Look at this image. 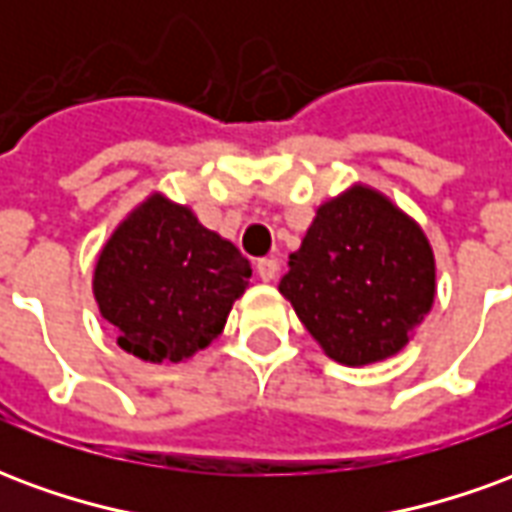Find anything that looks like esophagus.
<instances>
[{
  "mask_svg": "<svg viewBox=\"0 0 512 512\" xmlns=\"http://www.w3.org/2000/svg\"><path fill=\"white\" fill-rule=\"evenodd\" d=\"M277 271H279V263L274 257H260L257 260V274L263 282H274L277 279Z\"/></svg>",
  "mask_w": 512,
  "mask_h": 512,
  "instance_id": "obj_1",
  "label": "esophagus"
}]
</instances>
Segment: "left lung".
Returning <instances> with one entry per match:
<instances>
[{
    "mask_svg": "<svg viewBox=\"0 0 512 512\" xmlns=\"http://www.w3.org/2000/svg\"><path fill=\"white\" fill-rule=\"evenodd\" d=\"M279 293L326 356L348 367L403 351L433 307V249L411 216L356 183L323 202Z\"/></svg>",
    "mask_w": 512,
    "mask_h": 512,
    "instance_id": "1",
    "label": "left lung"
}]
</instances>
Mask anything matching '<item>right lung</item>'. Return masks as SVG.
Returning a JSON list of instances; mask_svg holds the SVG:
<instances>
[{
  "label": "right lung",
  "instance_id": "right-lung-1",
  "mask_svg": "<svg viewBox=\"0 0 512 512\" xmlns=\"http://www.w3.org/2000/svg\"><path fill=\"white\" fill-rule=\"evenodd\" d=\"M249 277V260L191 208L150 194L101 249L93 293L117 345L161 365L211 345Z\"/></svg>",
  "mask_w": 512,
  "mask_h": 512
}]
</instances>
